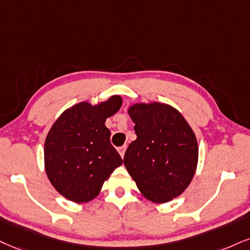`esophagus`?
<instances>
[{
	"label": "esophagus",
	"instance_id": "obj_1",
	"mask_svg": "<svg viewBox=\"0 0 250 250\" xmlns=\"http://www.w3.org/2000/svg\"><path fill=\"white\" fill-rule=\"evenodd\" d=\"M125 150H126V146L119 147V148H118V153H119V155L122 156V158H124V155H125Z\"/></svg>",
	"mask_w": 250,
	"mask_h": 250
}]
</instances>
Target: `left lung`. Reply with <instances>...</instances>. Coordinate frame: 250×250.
Returning a JSON list of instances; mask_svg holds the SVG:
<instances>
[{"label": "left lung", "mask_w": 250, "mask_h": 250, "mask_svg": "<svg viewBox=\"0 0 250 250\" xmlns=\"http://www.w3.org/2000/svg\"><path fill=\"white\" fill-rule=\"evenodd\" d=\"M137 139L126 149L124 165L145 198L163 204L189 187L198 165L195 132L174 106L160 102L128 106Z\"/></svg>", "instance_id": "8db88e82"}]
</instances>
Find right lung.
<instances>
[{
    "label": "right lung",
    "mask_w": 250,
    "mask_h": 250,
    "mask_svg": "<svg viewBox=\"0 0 250 250\" xmlns=\"http://www.w3.org/2000/svg\"><path fill=\"white\" fill-rule=\"evenodd\" d=\"M122 103V96L112 95L97 104L88 101L74 104L58 117L46 135V175L54 189L70 202L82 204L96 198L104 182L122 166L105 126Z\"/></svg>",
    "instance_id": "obj_1"
}]
</instances>
